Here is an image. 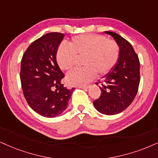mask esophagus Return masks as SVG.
I'll return each instance as SVG.
<instances>
[{
	"instance_id": "esophagus-1",
	"label": "esophagus",
	"mask_w": 158,
	"mask_h": 158,
	"mask_svg": "<svg viewBox=\"0 0 158 158\" xmlns=\"http://www.w3.org/2000/svg\"><path fill=\"white\" fill-rule=\"evenodd\" d=\"M89 87H90V85H85V86H78L77 88L82 89H88Z\"/></svg>"
}]
</instances>
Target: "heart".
<instances>
[{"label": "heart", "instance_id": "1", "mask_svg": "<svg viewBox=\"0 0 158 158\" xmlns=\"http://www.w3.org/2000/svg\"><path fill=\"white\" fill-rule=\"evenodd\" d=\"M119 57V48L116 42L97 34L81 35L72 39L69 46L62 44L58 48L56 59L62 70L75 67L77 58H84L85 68L75 69L67 75L66 81L73 86H83L94 80L97 73L103 76L111 71Z\"/></svg>", "mask_w": 158, "mask_h": 158}]
</instances>
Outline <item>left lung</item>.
<instances>
[{"instance_id":"obj_1","label":"left lung","mask_w":158,"mask_h":158,"mask_svg":"<svg viewBox=\"0 0 158 158\" xmlns=\"http://www.w3.org/2000/svg\"><path fill=\"white\" fill-rule=\"evenodd\" d=\"M105 34L111 36L117 43L119 57L111 71L102 77L101 95L93 103L101 114L115 115L125 110L135 97L140 83V62L128 41L116 33Z\"/></svg>"}]
</instances>
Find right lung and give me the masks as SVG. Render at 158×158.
Instances as JSON below:
<instances>
[{
  "label": "right lung",
  "mask_w": 158,
  "mask_h": 158,
  "mask_svg": "<svg viewBox=\"0 0 158 158\" xmlns=\"http://www.w3.org/2000/svg\"><path fill=\"white\" fill-rule=\"evenodd\" d=\"M64 34H46L28 47L21 61L20 81L29 106L47 118L59 116L67 108L74 88L61 84L64 73L58 67L56 53Z\"/></svg>",
  "instance_id": "right-lung-1"
}]
</instances>
